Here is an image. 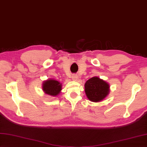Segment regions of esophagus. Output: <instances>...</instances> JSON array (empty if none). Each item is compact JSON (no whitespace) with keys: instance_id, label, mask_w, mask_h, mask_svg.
I'll use <instances>...</instances> for the list:
<instances>
[{"instance_id":"obj_1","label":"esophagus","mask_w":147,"mask_h":147,"mask_svg":"<svg viewBox=\"0 0 147 147\" xmlns=\"http://www.w3.org/2000/svg\"><path fill=\"white\" fill-rule=\"evenodd\" d=\"M77 78H78V76L76 74H73V75L72 76V79H73L74 81H76Z\"/></svg>"}]
</instances>
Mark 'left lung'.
<instances>
[{
  "instance_id": "obj_1",
  "label": "left lung",
  "mask_w": 147,
  "mask_h": 147,
  "mask_svg": "<svg viewBox=\"0 0 147 147\" xmlns=\"http://www.w3.org/2000/svg\"><path fill=\"white\" fill-rule=\"evenodd\" d=\"M85 91L89 100L92 102H99L110 92V85L104 80L94 76L86 82Z\"/></svg>"
}]
</instances>
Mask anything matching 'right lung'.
Listing matches in <instances>:
<instances>
[{"mask_svg": "<svg viewBox=\"0 0 147 147\" xmlns=\"http://www.w3.org/2000/svg\"><path fill=\"white\" fill-rule=\"evenodd\" d=\"M42 90L49 96H57L62 90V83L53 79L47 80L42 83Z\"/></svg>", "mask_w": 147, "mask_h": 147, "instance_id": "right-lung-1", "label": "right lung"}]
</instances>
